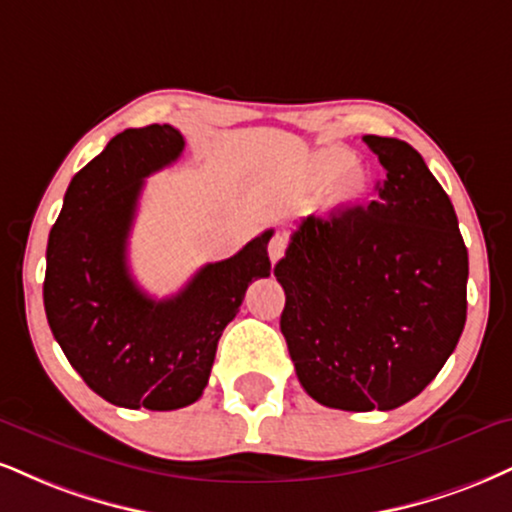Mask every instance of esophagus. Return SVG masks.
Here are the masks:
<instances>
[{"mask_svg":"<svg viewBox=\"0 0 512 512\" xmlns=\"http://www.w3.org/2000/svg\"><path fill=\"white\" fill-rule=\"evenodd\" d=\"M288 248V236L286 233H274V238L269 240V260H272L274 264L281 260L283 252H286Z\"/></svg>","mask_w":512,"mask_h":512,"instance_id":"34e87169","label":"esophagus"}]
</instances>
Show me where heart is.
Here are the masks:
<instances>
[{
  "label": "heart",
  "mask_w": 512,
  "mask_h": 512,
  "mask_svg": "<svg viewBox=\"0 0 512 512\" xmlns=\"http://www.w3.org/2000/svg\"><path fill=\"white\" fill-rule=\"evenodd\" d=\"M341 173L338 183L331 195V207H346L355 202L357 197L365 193L367 188V171L365 166L350 162V152L341 150V147H326L319 150L310 162V176L312 181L326 183Z\"/></svg>",
  "instance_id": "heart-1"
}]
</instances>
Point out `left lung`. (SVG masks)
I'll list each match as a JSON object with an SVG mask.
<instances>
[{"label":"left lung","mask_w":512,"mask_h":512,"mask_svg":"<svg viewBox=\"0 0 512 512\" xmlns=\"http://www.w3.org/2000/svg\"><path fill=\"white\" fill-rule=\"evenodd\" d=\"M362 140L386 171L377 197L300 221L274 267L300 384L348 412L393 410L422 393L467 317V248L446 190L415 147Z\"/></svg>","instance_id":"left-lung-1"}]
</instances>
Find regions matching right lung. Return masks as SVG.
<instances>
[{
	"instance_id": "1",
	"label": "right lung",
	"mask_w": 512,
	"mask_h": 512,
	"mask_svg": "<svg viewBox=\"0 0 512 512\" xmlns=\"http://www.w3.org/2000/svg\"><path fill=\"white\" fill-rule=\"evenodd\" d=\"M186 140L169 123L128 128L73 176L49 231L45 312L66 360L97 396L128 410L195 403L217 343L245 291L269 276L267 243L209 262L176 295L140 291L128 272V233L145 178L181 157Z\"/></svg>"
}]
</instances>
